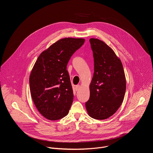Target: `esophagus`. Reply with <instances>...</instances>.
<instances>
[{"mask_svg": "<svg viewBox=\"0 0 153 153\" xmlns=\"http://www.w3.org/2000/svg\"><path fill=\"white\" fill-rule=\"evenodd\" d=\"M75 88H76V91H78V90H79V88H80V85H76Z\"/></svg>", "mask_w": 153, "mask_h": 153, "instance_id": "34e87169", "label": "esophagus"}]
</instances>
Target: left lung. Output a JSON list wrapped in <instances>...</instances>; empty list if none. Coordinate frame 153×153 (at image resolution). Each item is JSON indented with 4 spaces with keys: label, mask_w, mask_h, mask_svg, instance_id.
I'll return each instance as SVG.
<instances>
[{
    "label": "left lung",
    "mask_w": 153,
    "mask_h": 153,
    "mask_svg": "<svg viewBox=\"0 0 153 153\" xmlns=\"http://www.w3.org/2000/svg\"><path fill=\"white\" fill-rule=\"evenodd\" d=\"M94 73L90 85V96L85 103L89 116L103 120L113 116L121 105L126 91L122 63L114 51L97 39H90Z\"/></svg>",
    "instance_id": "left-lung-1"
}]
</instances>
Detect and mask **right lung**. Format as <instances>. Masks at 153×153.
Masks as SVG:
<instances>
[{
    "label": "right lung",
    "instance_id": "add662e5",
    "mask_svg": "<svg viewBox=\"0 0 153 153\" xmlns=\"http://www.w3.org/2000/svg\"><path fill=\"white\" fill-rule=\"evenodd\" d=\"M84 42L62 39L43 51L34 65L29 80L31 95L39 113L49 120L60 119L69 112L74 95L67 66Z\"/></svg>",
    "mask_w": 153,
    "mask_h": 153
}]
</instances>
